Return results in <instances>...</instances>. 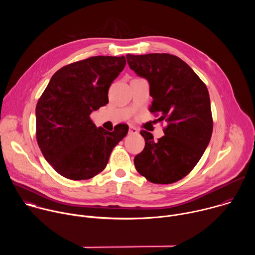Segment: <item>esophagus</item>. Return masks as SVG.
<instances>
[{
  "mask_svg": "<svg viewBox=\"0 0 255 255\" xmlns=\"http://www.w3.org/2000/svg\"><path fill=\"white\" fill-rule=\"evenodd\" d=\"M128 133H129V135H137L139 132H138V130H137L135 127H132V126H131V127L129 128V132H128Z\"/></svg>",
  "mask_w": 255,
  "mask_h": 255,
  "instance_id": "34e87169",
  "label": "esophagus"
}]
</instances>
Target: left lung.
<instances>
[{"instance_id": "left-lung-1", "label": "left lung", "mask_w": 255, "mask_h": 255, "mask_svg": "<svg viewBox=\"0 0 255 255\" xmlns=\"http://www.w3.org/2000/svg\"><path fill=\"white\" fill-rule=\"evenodd\" d=\"M135 74L146 79L153 101L151 113L168 125L153 140L142 130L145 147L134 158L137 171L153 184H172L185 177L201 159L213 131L209 92L196 72L175 55H126Z\"/></svg>"}]
</instances>
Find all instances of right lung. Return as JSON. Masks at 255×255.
I'll list each match as a JSON object with an SVG mask.
<instances>
[{
    "label": "right lung",
    "mask_w": 255,
    "mask_h": 255,
    "mask_svg": "<svg viewBox=\"0 0 255 255\" xmlns=\"http://www.w3.org/2000/svg\"><path fill=\"white\" fill-rule=\"evenodd\" d=\"M125 64V56H93L61 67L50 79L36 105V139L60 175L72 180L97 175L127 135L126 124L108 132L90 118L108 104L109 88Z\"/></svg>",
    "instance_id": "obj_1"
}]
</instances>
